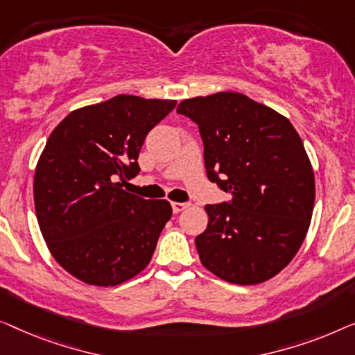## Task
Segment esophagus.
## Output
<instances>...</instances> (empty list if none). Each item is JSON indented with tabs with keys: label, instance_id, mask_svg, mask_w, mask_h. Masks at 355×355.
Here are the masks:
<instances>
[{
	"label": "esophagus",
	"instance_id": "34e87169",
	"mask_svg": "<svg viewBox=\"0 0 355 355\" xmlns=\"http://www.w3.org/2000/svg\"><path fill=\"white\" fill-rule=\"evenodd\" d=\"M187 207H188L187 202H172V209H173V212H175V214L184 211Z\"/></svg>",
	"mask_w": 355,
	"mask_h": 355
}]
</instances>
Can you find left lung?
Segmentation results:
<instances>
[{
  "mask_svg": "<svg viewBox=\"0 0 355 355\" xmlns=\"http://www.w3.org/2000/svg\"><path fill=\"white\" fill-rule=\"evenodd\" d=\"M198 123L207 178L232 202L207 204V228L194 239L201 263L234 284L263 283L283 270L306 238L315 175L286 117L246 94L220 92L184 99Z\"/></svg>",
  "mask_w": 355,
  "mask_h": 355,
  "instance_id": "obj_1",
  "label": "left lung"
}]
</instances>
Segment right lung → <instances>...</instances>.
<instances>
[{
  "instance_id": "1",
  "label": "right lung",
  "mask_w": 355,
  "mask_h": 355,
  "mask_svg": "<svg viewBox=\"0 0 355 355\" xmlns=\"http://www.w3.org/2000/svg\"><path fill=\"white\" fill-rule=\"evenodd\" d=\"M175 106L119 94L76 109L49 135L35 168V211L51 256L80 282L117 286L151 262L172 206L120 182L139 172L144 138Z\"/></svg>"
}]
</instances>
